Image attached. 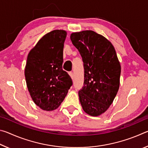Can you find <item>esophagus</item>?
I'll return each instance as SVG.
<instances>
[{
	"label": "esophagus",
	"mask_w": 148,
	"mask_h": 148,
	"mask_svg": "<svg viewBox=\"0 0 148 148\" xmlns=\"http://www.w3.org/2000/svg\"><path fill=\"white\" fill-rule=\"evenodd\" d=\"M69 75L71 76L72 79H74V73H73V72H69Z\"/></svg>",
	"instance_id": "34e87169"
}]
</instances>
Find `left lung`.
<instances>
[{"label": "left lung", "instance_id": "left-lung-1", "mask_svg": "<svg viewBox=\"0 0 148 148\" xmlns=\"http://www.w3.org/2000/svg\"><path fill=\"white\" fill-rule=\"evenodd\" d=\"M71 41L84 62V86L78 95L87 114L98 116L113 102L119 90L121 66L111 42L92 31L74 32Z\"/></svg>", "mask_w": 148, "mask_h": 148}]
</instances>
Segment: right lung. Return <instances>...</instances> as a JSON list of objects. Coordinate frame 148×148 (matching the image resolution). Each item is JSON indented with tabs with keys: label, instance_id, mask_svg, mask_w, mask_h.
Instances as JSON below:
<instances>
[{
	"label": "right lung",
	"instance_id": "right-lung-1",
	"mask_svg": "<svg viewBox=\"0 0 148 148\" xmlns=\"http://www.w3.org/2000/svg\"><path fill=\"white\" fill-rule=\"evenodd\" d=\"M66 32L55 30L42 37L27 57L26 83L32 99L41 109L56 110L72 86L71 76L62 70Z\"/></svg>",
	"mask_w": 148,
	"mask_h": 148
}]
</instances>
